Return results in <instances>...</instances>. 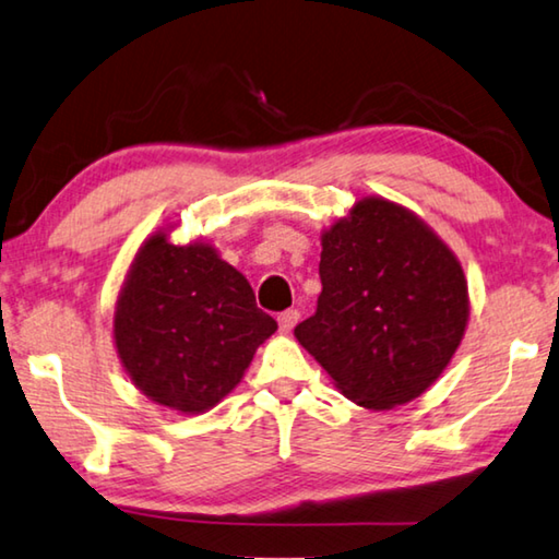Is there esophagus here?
<instances>
[{
    "label": "esophagus",
    "instance_id": "obj_1",
    "mask_svg": "<svg viewBox=\"0 0 559 559\" xmlns=\"http://www.w3.org/2000/svg\"><path fill=\"white\" fill-rule=\"evenodd\" d=\"M298 318H300V313L296 311V308H288V311H283L281 316H278V328L283 333H290L296 328V323H298Z\"/></svg>",
    "mask_w": 559,
    "mask_h": 559
}]
</instances>
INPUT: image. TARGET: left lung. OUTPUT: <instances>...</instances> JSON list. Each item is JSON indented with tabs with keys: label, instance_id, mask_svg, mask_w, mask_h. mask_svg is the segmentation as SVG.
<instances>
[{
	"label": "left lung",
	"instance_id": "1",
	"mask_svg": "<svg viewBox=\"0 0 559 559\" xmlns=\"http://www.w3.org/2000/svg\"><path fill=\"white\" fill-rule=\"evenodd\" d=\"M323 290L296 338L345 397L385 411L428 391L463 341L471 304L455 253L385 199H362L321 236Z\"/></svg>",
	"mask_w": 559,
	"mask_h": 559
}]
</instances>
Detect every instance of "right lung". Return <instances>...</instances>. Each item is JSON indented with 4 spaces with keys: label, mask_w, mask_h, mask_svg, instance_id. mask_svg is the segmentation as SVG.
I'll list each match as a JSON object with an SVG mask.
<instances>
[{
    "label": "right lung",
    "mask_w": 559,
    "mask_h": 559,
    "mask_svg": "<svg viewBox=\"0 0 559 559\" xmlns=\"http://www.w3.org/2000/svg\"><path fill=\"white\" fill-rule=\"evenodd\" d=\"M276 321L255 306L251 283L214 246L139 248L114 313V343L141 393L186 415L206 413L241 383Z\"/></svg>",
    "instance_id": "1"
}]
</instances>
